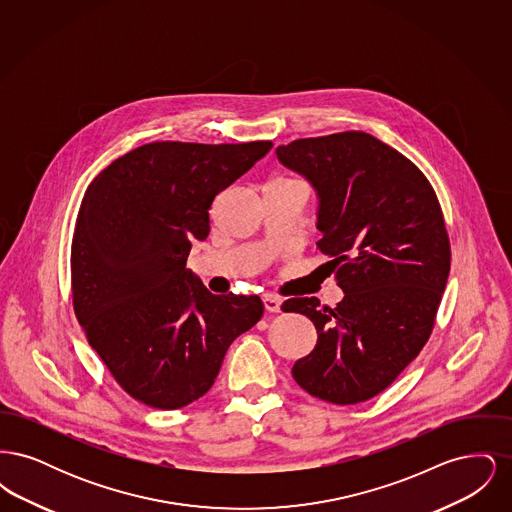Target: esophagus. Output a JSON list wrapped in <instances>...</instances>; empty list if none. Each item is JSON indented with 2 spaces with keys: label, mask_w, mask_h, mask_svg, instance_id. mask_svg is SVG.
Returning <instances> with one entry per match:
<instances>
[{
  "label": "esophagus",
  "mask_w": 512,
  "mask_h": 512,
  "mask_svg": "<svg viewBox=\"0 0 512 512\" xmlns=\"http://www.w3.org/2000/svg\"><path fill=\"white\" fill-rule=\"evenodd\" d=\"M263 303H265V309H267L268 313H280L282 301H280L276 295L265 293V295H263Z\"/></svg>",
  "instance_id": "34e87169"
}]
</instances>
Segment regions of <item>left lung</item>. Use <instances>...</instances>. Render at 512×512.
<instances>
[{
	"label": "left lung",
	"instance_id": "left-lung-1",
	"mask_svg": "<svg viewBox=\"0 0 512 512\" xmlns=\"http://www.w3.org/2000/svg\"><path fill=\"white\" fill-rule=\"evenodd\" d=\"M276 157L317 192L318 249L343 292L334 309L317 297L284 301L318 334L293 380L322 401L355 405L386 390L434 328L451 267L438 197L405 155L365 132L295 140Z\"/></svg>",
	"mask_w": 512,
	"mask_h": 512
}]
</instances>
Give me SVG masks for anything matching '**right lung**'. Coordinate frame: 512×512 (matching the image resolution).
<instances>
[{
    "instance_id": "right-lung-1",
    "label": "right lung",
    "mask_w": 512,
    "mask_h": 512,
    "mask_svg": "<svg viewBox=\"0 0 512 512\" xmlns=\"http://www.w3.org/2000/svg\"><path fill=\"white\" fill-rule=\"evenodd\" d=\"M272 142L136 147L88 186L71 249L74 313L121 388L182 409L215 384L222 359L263 317L257 295H213L186 268L209 236L213 199Z\"/></svg>"
}]
</instances>
